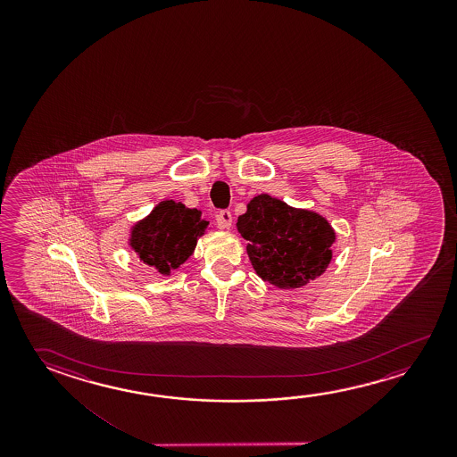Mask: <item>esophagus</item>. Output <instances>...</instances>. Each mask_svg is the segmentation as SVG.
<instances>
[{
    "label": "esophagus",
    "mask_w": 457,
    "mask_h": 457,
    "mask_svg": "<svg viewBox=\"0 0 457 457\" xmlns=\"http://www.w3.org/2000/svg\"><path fill=\"white\" fill-rule=\"evenodd\" d=\"M217 225L220 229H229L232 225V213L229 210H221L217 215Z\"/></svg>",
    "instance_id": "obj_1"
}]
</instances>
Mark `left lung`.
<instances>
[{"mask_svg":"<svg viewBox=\"0 0 457 457\" xmlns=\"http://www.w3.org/2000/svg\"><path fill=\"white\" fill-rule=\"evenodd\" d=\"M256 274L278 288H300L322 276L337 239L328 221L311 210L295 209L270 195L247 204L237 220Z\"/></svg>","mask_w":457,"mask_h":457,"instance_id":"1","label":"left lung"}]
</instances>
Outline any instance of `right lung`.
Segmentation results:
<instances>
[{"mask_svg": "<svg viewBox=\"0 0 457 457\" xmlns=\"http://www.w3.org/2000/svg\"><path fill=\"white\" fill-rule=\"evenodd\" d=\"M209 221L201 218V210L187 209L181 203L162 201L150 215L138 221L130 231L129 245L140 262L169 276L170 270L195 252L197 239L204 236Z\"/></svg>", "mask_w": 457, "mask_h": 457, "instance_id": "1", "label": "right lung"}]
</instances>
